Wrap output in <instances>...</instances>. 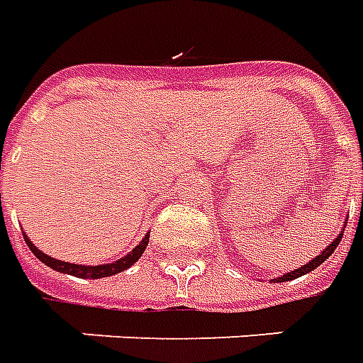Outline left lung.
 Instances as JSON below:
<instances>
[{
    "mask_svg": "<svg viewBox=\"0 0 363 363\" xmlns=\"http://www.w3.org/2000/svg\"><path fill=\"white\" fill-rule=\"evenodd\" d=\"M345 227H346V225H345ZM345 227L340 229V233H339V235H337V238H335V240H333V242L323 250V252H319V256H315V257H313V259H310L308 264L302 265V267H298V269L289 271V273H284V275H281V277L271 279V283H286V281H292V279L302 277V275H306V273H310V271H313V269H315V267H319V265L323 264L325 259H327V257L331 256L333 252H335V248L339 246L340 238H342V233H345Z\"/></svg>",
    "mask_w": 363,
    "mask_h": 363,
    "instance_id": "obj_1",
    "label": "left lung"
}]
</instances>
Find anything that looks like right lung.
<instances>
[{
    "label": "right lung",
    "mask_w": 363,
    "mask_h": 363,
    "mask_svg": "<svg viewBox=\"0 0 363 363\" xmlns=\"http://www.w3.org/2000/svg\"><path fill=\"white\" fill-rule=\"evenodd\" d=\"M24 240H26V246L32 250V254L38 257L42 264H45L48 267H52V269L59 271V273H65V275H72V277H79V279H101V277H111V275H117L121 271L128 269L130 265H134L140 256L144 254V250L147 248V242H150V233L144 235L140 242L136 244L128 254H125L119 259H115L111 264H101V265H80V264H69V262H61V259H55V257L48 256L44 254L42 250H38L28 236L24 235Z\"/></svg>",
    "instance_id": "right-lung-1"
}]
</instances>
